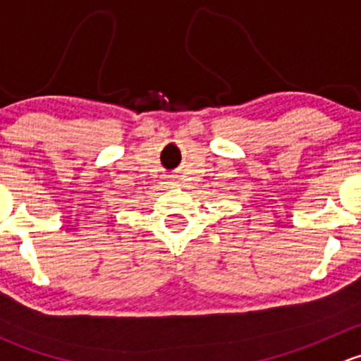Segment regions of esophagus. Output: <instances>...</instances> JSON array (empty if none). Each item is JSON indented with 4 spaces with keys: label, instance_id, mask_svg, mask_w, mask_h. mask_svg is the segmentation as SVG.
<instances>
[{
    "label": "esophagus",
    "instance_id": "esophagus-1",
    "mask_svg": "<svg viewBox=\"0 0 361 361\" xmlns=\"http://www.w3.org/2000/svg\"><path fill=\"white\" fill-rule=\"evenodd\" d=\"M167 183H169V185H173V183H174V180H169V181H167Z\"/></svg>",
    "mask_w": 361,
    "mask_h": 361
}]
</instances>
